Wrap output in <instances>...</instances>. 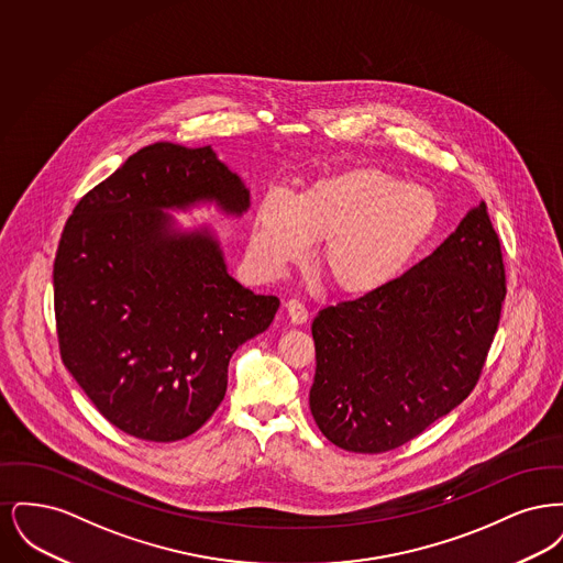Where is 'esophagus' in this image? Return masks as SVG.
Masks as SVG:
<instances>
[{
    "mask_svg": "<svg viewBox=\"0 0 563 563\" xmlns=\"http://www.w3.org/2000/svg\"><path fill=\"white\" fill-rule=\"evenodd\" d=\"M285 308H287V314H289V319L295 322V324H301V322L308 321V308L303 306V301H299V299H289L287 303H285Z\"/></svg>",
    "mask_w": 563,
    "mask_h": 563,
    "instance_id": "obj_1",
    "label": "esophagus"
}]
</instances>
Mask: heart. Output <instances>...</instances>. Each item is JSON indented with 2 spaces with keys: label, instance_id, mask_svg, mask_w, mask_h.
I'll list each match as a JSON object with an SVG mask.
<instances>
[{
  "label": "heart",
  "instance_id": "b5f03b06",
  "mask_svg": "<svg viewBox=\"0 0 563 563\" xmlns=\"http://www.w3.org/2000/svg\"><path fill=\"white\" fill-rule=\"evenodd\" d=\"M437 200L429 189L354 168L317 179L295 200L268 194L253 221L255 262L278 274L308 257L322 242L319 269L340 294L365 295L390 283L437 225Z\"/></svg>",
  "mask_w": 563,
  "mask_h": 563
}]
</instances>
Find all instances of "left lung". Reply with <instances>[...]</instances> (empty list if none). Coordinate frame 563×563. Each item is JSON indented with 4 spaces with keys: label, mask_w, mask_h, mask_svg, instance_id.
<instances>
[{
    "label": "left lung",
    "mask_w": 563,
    "mask_h": 563,
    "mask_svg": "<svg viewBox=\"0 0 563 563\" xmlns=\"http://www.w3.org/2000/svg\"><path fill=\"white\" fill-rule=\"evenodd\" d=\"M505 295L503 249L482 202L399 278L322 308L310 388L322 434L382 454L450 413L477 386Z\"/></svg>",
    "instance_id": "8db88e82"
}]
</instances>
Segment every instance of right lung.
I'll list each match as a JSON object with an SVG mask.
<instances>
[{
    "instance_id": "right-lung-1",
    "label": "right lung",
    "mask_w": 563,
    "mask_h": 563,
    "mask_svg": "<svg viewBox=\"0 0 563 563\" xmlns=\"http://www.w3.org/2000/svg\"><path fill=\"white\" fill-rule=\"evenodd\" d=\"M196 202L242 214L249 189L211 145H147L81 198L54 257L60 358L103 418L143 441L200 429L232 354L280 306L228 274L207 228L179 232L162 213Z\"/></svg>"
}]
</instances>
